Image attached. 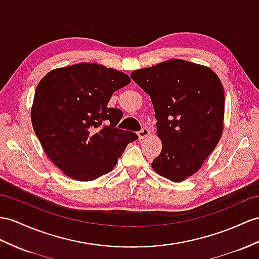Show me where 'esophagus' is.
<instances>
[{"mask_svg": "<svg viewBox=\"0 0 259 259\" xmlns=\"http://www.w3.org/2000/svg\"><path fill=\"white\" fill-rule=\"evenodd\" d=\"M149 135V130L146 127H143L140 132H138V137H140V140H144V138H146Z\"/></svg>", "mask_w": 259, "mask_h": 259, "instance_id": "obj_1", "label": "esophagus"}]
</instances>
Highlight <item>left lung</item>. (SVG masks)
I'll return each instance as SVG.
<instances>
[{"label": "left lung", "instance_id": "1", "mask_svg": "<svg viewBox=\"0 0 259 259\" xmlns=\"http://www.w3.org/2000/svg\"><path fill=\"white\" fill-rule=\"evenodd\" d=\"M131 78L149 94L161 153L155 171L174 182L195 174L223 132L224 90L210 68L181 59L138 69Z\"/></svg>", "mask_w": 259, "mask_h": 259}]
</instances>
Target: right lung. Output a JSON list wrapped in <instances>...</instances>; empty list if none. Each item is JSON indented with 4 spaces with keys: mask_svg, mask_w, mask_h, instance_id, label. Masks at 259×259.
Listing matches in <instances>:
<instances>
[{
    "mask_svg": "<svg viewBox=\"0 0 259 259\" xmlns=\"http://www.w3.org/2000/svg\"><path fill=\"white\" fill-rule=\"evenodd\" d=\"M127 74L98 64L55 69L36 88L31 124L41 147L68 177L91 181L110 172L133 132L116 127L123 112L109 108Z\"/></svg>",
    "mask_w": 259,
    "mask_h": 259,
    "instance_id": "obj_1",
    "label": "right lung"
}]
</instances>
